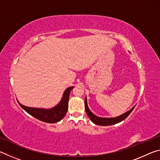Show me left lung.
<instances>
[{
	"mask_svg": "<svg viewBox=\"0 0 160 160\" xmlns=\"http://www.w3.org/2000/svg\"><path fill=\"white\" fill-rule=\"evenodd\" d=\"M85 111L89 118H90V120L92 121V122L96 124V125L99 126H111L113 125V124L120 123L121 121H123L124 119H126L128 116L132 112V111L133 110L135 107L132 108L131 109H130L128 112L123 113L121 116H118L117 117L114 118H102V117H99V116H97L94 115V113L91 112V111L89 109L88 106V102H87V97H85Z\"/></svg>",
	"mask_w": 160,
	"mask_h": 160,
	"instance_id": "left-lung-1",
	"label": "left lung"
}]
</instances>
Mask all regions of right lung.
<instances>
[{
	"instance_id": "right-lung-1",
	"label": "right lung",
	"mask_w": 160,
	"mask_h": 160,
	"mask_svg": "<svg viewBox=\"0 0 160 160\" xmlns=\"http://www.w3.org/2000/svg\"><path fill=\"white\" fill-rule=\"evenodd\" d=\"M74 87H70L65 90L63 94V97L61 102L53 108L51 109H42V108H34L28 107L21 104L18 101L20 107L28 112L29 114L34 116V118H37L38 120L44 121L46 123H57L63 119L66 116L68 108V100L70 91Z\"/></svg>"
}]
</instances>
